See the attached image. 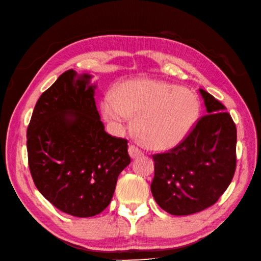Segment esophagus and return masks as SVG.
I'll return each mask as SVG.
<instances>
[{
    "label": "esophagus",
    "instance_id": "esophagus-1",
    "mask_svg": "<svg viewBox=\"0 0 261 261\" xmlns=\"http://www.w3.org/2000/svg\"><path fill=\"white\" fill-rule=\"evenodd\" d=\"M128 152H129V156H130L132 158H137V157L143 155L142 150L139 149V148H137L136 146H134V145H130V146H129Z\"/></svg>",
    "mask_w": 261,
    "mask_h": 261
}]
</instances>
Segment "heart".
<instances>
[{
	"mask_svg": "<svg viewBox=\"0 0 261 261\" xmlns=\"http://www.w3.org/2000/svg\"><path fill=\"white\" fill-rule=\"evenodd\" d=\"M101 115L119 123L135 117L133 130L144 146L169 149L187 136L199 114V103L185 88L136 79L119 83L100 104Z\"/></svg>",
	"mask_w": 261,
	"mask_h": 261,
	"instance_id": "obj_1",
	"label": "heart"
}]
</instances>
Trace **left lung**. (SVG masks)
I'll use <instances>...</instances> for the list:
<instances>
[{
	"label": "left lung",
	"mask_w": 261,
	"mask_h": 261,
	"mask_svg": "<svg viewBox=\"0 0 261 261\" xmlns=\"http://www.w3.org/2000/svg\"><path fill=\"white\" fill-rule=\"evenodd\" d=\"M208 115L181 144L152 156L151 194L170 215L186 216L213 206L229 186L236 169L237 129L226 107L199 90Z\"/></svg>",
	"instance_id": "8db88e82"
}]
</instances>
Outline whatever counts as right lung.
<instances>
[{"label":"right lung","instance_id":"1","mask_svg":"<svg viewBox=\"0 0 261 261\" xmlns=\"http://www.w3.org/2000/svg\"><path fill=\"white\" fill-rule=\"evenodd\" d=\"M93 75L63 73L37 100L28 127L32 178L63 213L86 218L110 205L130 164L127 141L107 134L95 104Z\"/></svg>","mask_w":261,"mask_h":261}]
</instances>
